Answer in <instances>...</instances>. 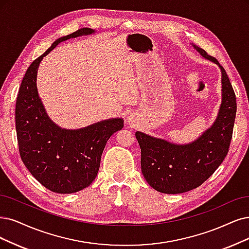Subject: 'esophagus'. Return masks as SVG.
<instances>
[{
  "mask_svg": "<svg viewBox=\"0 0 249 249\" xmlns=\"http://www.w3.org/2000/svg\"><path fill=\"white\" fill-rule=\"evenodd\" d=\"M128 122H130V121H128Z\"/></svg>",
  "mask_w": 249,
  "mask_h": 249,
  "instance_id": "esophagus-1",
  "label": "esophagus"
}]
</instances>
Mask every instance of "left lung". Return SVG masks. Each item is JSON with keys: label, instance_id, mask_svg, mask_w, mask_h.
Here are the masks:
<instances>
[{"label": "left lung", "instance_id": "obj_1", "mask_svg": "<svg viewBox=\"0 0 249 249\" xmlns=\"http://www.w3.org/2000/svg\"><path fill=\"white\" fill-rule=\"evenodd\" d=\"M193 47L222 71V105L215 122L188 144L135 133L142 151V176L153 189L164 194H179L201 186L225 160L232 140L237 104L231 82L214 57L196 45Z\"/></svg>", "mask_w": 249, "mask_h": 249}]
</instances>
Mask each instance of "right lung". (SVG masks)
<instances>
[{"instance_id":"obj_1","label":"right lung","mask_w":249,"mask_h":249,"mask_svg":"<svg viewBox=\"0 0 249 249\" xmlns=\"http://www.w3.org/2000/svg\"><path fill=\"white\" fill-rule=\"evenodd\" d=\"M93 33L83 27L55 41L31 63L16 99L15 126L21 160L42 186L59 194L76 193L91 185L107 142L124 126L123 119L115 118L77 130L61 129L49 119L38 94L36 72L43 57L60 42Z\"/></svg>"}]
</instances>
